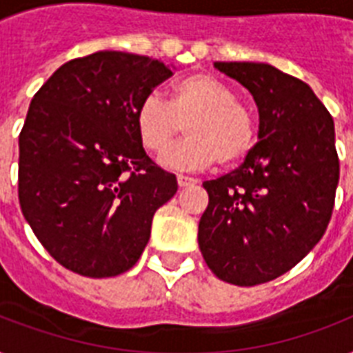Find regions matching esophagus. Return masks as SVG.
I'll return each instance as SVG.
<instances>
[{"label": "esophagus", "mask_w": 353, "mask_h": 353, "mask_svg": "<svg viewBox=\"0 0 353 353\" xmlns=\"http://www.w3.org/2000/svg\"><path fill=\"white\" fill-rule=\"evenodd\" d=\"M196 183H198V179H194V177L177 174V185H179V187H192V185H196Z\"/></svg>", "instance_id": "obj_1"}]
</instances>
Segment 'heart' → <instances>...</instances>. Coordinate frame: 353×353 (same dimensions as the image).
<instances>
[{"label":"heart","instance_id":"b5f03b06","mask_svg":"<svg viewBox=\"0 0 353 353\" xmlns=\"http://www.w3.org/2000/svg\"><path fill=\"white\" fill-rule=\"evenodd\" d=\"M187 130L183 141L165 157L174 168L198 170L232 166L251 154L258 139V117L236 99L231 85L212 74L194 73L170 85L168 102L144 97L135 110V130L146 152L163 155Z\"/></svg>","mask_w":353,"mask_h":353}]
</instances>
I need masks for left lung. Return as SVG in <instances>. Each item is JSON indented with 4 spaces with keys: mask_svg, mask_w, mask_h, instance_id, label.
<instances>
[{
    "mask_svg": "<svg viewBox=\"0 0 353 353\" xmlns=\"http://www.w3.org/2000/svg\"><path fill=\"white\" fill-rule=\"evenodd\" d=\"M214 65L251 91L260 141L236 170L203 183L199 249L220 280L258 285L295 268L328 227L339 183L334 119L306 82L273 65Z\"/></svg>",
    "mask_w": 353,
    "mask_h": 353,
    "instance_id": "left-lung-1",
    "label": "left lung"
}]
</instances>
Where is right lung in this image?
I'll return each mask as SVG.
<instances>
[{
  "label": "right lung",
  "instance_id": "right-lung-1",
  "mask_svg": "<svg viewBox=\"0 0 353 353\" xmlns=\"http://www.w3.org/2000/svg\"><path fill=\"white\" fill-rule=\"evenodd\" d=\"M172 71L159 60L99 51L58 68L19 132L18 198L46 251L73 273L117 276L150 240L174 174L144 152L135 110Z\"/></svg>",
  "mask_w": 353,
  "mask_h": 353
}]
</instances>
